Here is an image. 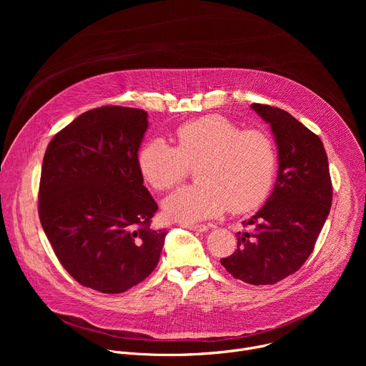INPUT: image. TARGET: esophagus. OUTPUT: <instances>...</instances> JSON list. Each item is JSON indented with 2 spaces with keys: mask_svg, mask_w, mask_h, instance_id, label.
Wrapping results in <instances>:
<instances>
[{
  "mask_svg": "<svg viewBox=\"0 0 366 366\" xmlns=\"http://www.w3.org/2000/svg\"><path fill=\"white\" fill-rule=\"evenodd\" d=\"M181 227H185V229H189L194 232H207L208 230V227L205 224H181Z\"/></svg>",
  "mask_w": 366,
  "mask_h": 366,
  "instance_id": "obj_1",
  "label": "esophagus"
}]
</instances>
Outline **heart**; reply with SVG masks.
Wrapping results in <instances>:
<instances>
[{
	"instance_id": "obj_1",
	"label": "heart",
	"mask_w": 366,
	"mask_h": 366,
	"mask_svg": "<svg viewBox=\"0 0 366 366\" xmlns=\"http://www.w3.org/2000/svg\"><path fill=\"white\" fill-rule=\"evenodd\" d=\"M143 178L158 191L175 188L195 168L194 185L164 202L168 219L198 223L262 205L275 182L278 153L265 130H242L234 122L212 114L179 126L175 147L162 139L146 142L137 156Z\"/></svg>"
}]
</instances>
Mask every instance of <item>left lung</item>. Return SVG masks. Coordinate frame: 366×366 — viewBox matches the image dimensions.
I'll return each mask as SVG.
<instances>
[{
  "label": "left lung",
  "instance_id": "8db88e82",
  "mask_svg": "<svg viewBox=\"0 0 366 366\" xmlns=\"http://www.w3.org/2000/svg\"><path fill=\"white\" fill-rule=\"evenodd\" d=\"M271 124L278 147V177L265 205L243 222L237 249L220 262L236 280L272 285L297 272L315 249L332 207V179L325 146L290 113L252 104Z\"/></svg>",
  "mask_w": 366,
  "mask_h": 366
}]
</instances>
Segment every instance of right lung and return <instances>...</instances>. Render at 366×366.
Listing matches in <instances>:
<instances>
[{"instance_id": "1", "label": "right lung", "mask_w": 366, "mask_h": 366, "mask_svg": "<svg viewBox=\"0 0 366 366\" xmlns=\"http://www.w3.org/2000/svg\"><path fill=\"white\" fill-rule=\"evenodd\" d=\"M147 113L104 106L50 140L41 165L39 217L68 274L81 285L119 294L159 262L167 230L137 164Z\"/></svg>"}]
</instances>
